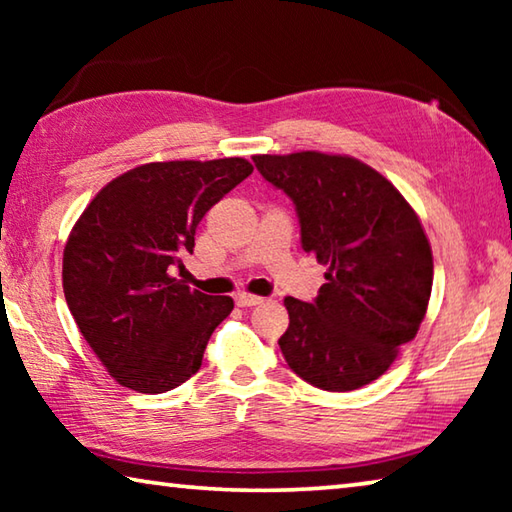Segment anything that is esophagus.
<instances>
[{
	"label": "esophagus",
	"instance_id": "34e87169",
	"mask_svg": "<svg viewBox=\"0 0 512 512\" xmlns=\"http://www.w3.org/2000/svg\"><path fill=\"white\" fill-rule=\"evenodd\" d=\"M235 302H237L239 307H255V305H262L264 298L253 296V293H237Z\"/></svg>",
	"mask_w": 512,
	"mask_h": 512
}]
</instances>
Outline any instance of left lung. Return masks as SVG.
Returning a JSON list of instances; mask_svg holds the SVG:
<instances>
[{"instance_id": "left-lung-1", "label": "left lung", "mask_w": 512, "mask_h": 512, "mask_svg": "<svg viewBox=\"0 0 512 512\" xmlns=\"http://www.w3.org/2000/svg\"><path fill=\"white\" fill-rule=\"evenodd\" d=\"M296 205L302 250L327 266L311 302L284 298L289 368L323 391L384 375L427 314L433 257L418 214L388 180L348 155H253Z\"/></svg>"}]
</instances>
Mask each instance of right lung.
<instances>
[{
  "label": "right lung",
  "mask_w": 512,
  "mask_h": 512,
  "mask_svg": "<svg viewBox=\"0 0 512 512\" xmlns=\"http://www.w3.org/2000/svg\"><path fill=\"white\" fill-rule=\"evenodd\" d=\"M253 173L244 158L151 162L85 207L63 255L67 307L121 386L164 393L196 375L235 302L189 289L173 266L194 253L196 225Z\"/></svg>",
  "instance_id": "obj_1"
}]
</instances>
